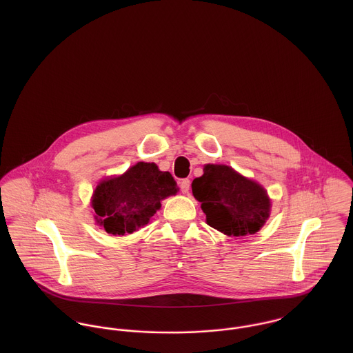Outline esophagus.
Here are the masks:
<instances>
[{
    "label": "esophagus",
    "instance_id": "34e87169",
    "mask_svg": "<svg viewBox=\"0 0 353 353\" xmlns=\"http://www.w3.org/2000/svg\"><path fill=\"white\" fill-rule=\"evenodd\" d=\"M179 188H181V192L182 193H189V189H190V181L186 178V179H182L181 182H179Z\"/></svg>",
    "mask_w": 353,
    "mask_h": 353
}]
</instances>
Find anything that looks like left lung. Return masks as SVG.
<instances>
[{"instance_id": "1", "label": "left lung", "mask_w": 353, "mask_h": 353, "mask_svg": "<svg viewBox=\"0 0 353 353\" xmlns=\"http://www.w3.org/2000/svg\"><path fill=\"white\" fill-rule=\"evenodd\" d=\"M206 223L228 236L255 234L268 220L270 201L265 189L228 165L206 164L192 183Z\"/></svg>"}]
</instances>
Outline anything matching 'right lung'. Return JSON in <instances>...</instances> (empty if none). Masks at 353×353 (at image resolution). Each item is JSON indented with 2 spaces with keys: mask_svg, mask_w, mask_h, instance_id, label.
<instances>
[{
  "mask_svg": "<svg viewBox=\"0 0 353 353\" xmlns=\"http://www.w3.org/2000/svg\"><path fill=\"white\" fill-rule=\"evenodd\" d=\"M176 193L170 172L154 163H137L123 175L101 182L92 197L97 220L112 235L132 234L147 225L160 201Z\"/></svg>",
  "mask_w": 353,
  "mask_h": 353,
  "instance_id": "1",
  "label": "right lung"
}]
</instances>
